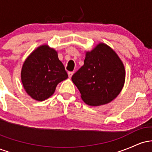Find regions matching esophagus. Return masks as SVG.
<instances>
[{
	"instance_id": "esophagus-1",
	"label": "esophagus",
	"mask_w": 152,
	"mask_h": 152,
	"mask_svg": "<svg viewBox=\"0 0 152 152\" xmlns=\"http://www.w3.org/2000/svg\"><path fill=\"white\" fill-rule=\"evenodd\" d=\"M73 74H74V72H73V71H69V72H68V75H69V78H71Z\"/></svg>"
}]
</instances>
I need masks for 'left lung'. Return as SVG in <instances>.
<instances>
[{
  "mask_svg": "<svg viewBox=\"0 0 152 152\" xmlns=\"http://www.w3.org/2000/svg\"><path fill=\"white\" fill-rule=\"evenodd\" d=\"M124 66L117 53L106 43H99L86 52L84 64L71 77L89 106L109 104L120 94L125 82Z\"/></svg>",
  "mask_w": 152,
  "mask_h": 152,
  "instance_id": "left-lung-1",
  "label": "left lung"
}]
</instances>
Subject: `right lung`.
<instances>
[{"instance_id":"obj_1","label":"right lung","mask_w":152,"mask_h":152,"mask_svg":"<svg viewBox=\"0 0 152 152\" xmlns=\"http://www.w3.org/2000/svg\"><path fill=\"white\" fill-rule=\"evenodd\" d=\"M21 82L26 92L32 99L42 102L55 92L57 85L68 78L58 52L48 45L38 47L23 64Z\"/></svg>"}]
</instances>
